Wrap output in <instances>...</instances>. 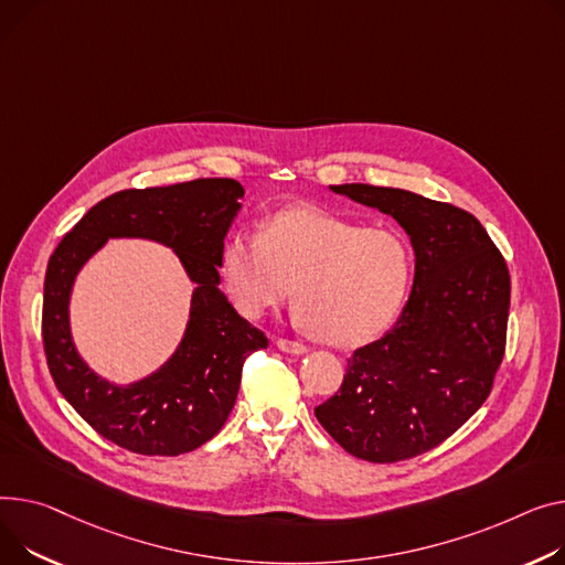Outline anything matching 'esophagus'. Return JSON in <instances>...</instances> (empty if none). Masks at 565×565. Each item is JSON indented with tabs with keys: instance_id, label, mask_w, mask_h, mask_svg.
Masks as SVG:
<instances>
[{
	"instance_id": "1",
	"label": "esophagus",
	"mask_w": 565,
	"mask_h": 565,
	"mask_svg": "<svg viewBox=\"0 0 565 565\" xmlns=\"http://www.w3.org/2000/svg\"><path fill=\"white\" fill-rule=\"evenodd\" d=\"M277 348L281 352H288V354H307V345L305 343H297V341H290V338H277Z\"/></svg>"
}]
</instances>
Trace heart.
I'll use <instances>...</instances> for the list:
<instances>
[{
  "mask_svg": "<svg viewBox=\"0 0 565 565\" xmlns=\"http://www.w3.org/2000/svg\"><path fill=\"white\" fill-rule=\"evenodd\" d=\"M220 277L249 320L281 307L322 343L365 345L399 316L413 277L408 241L391 227H363L318 206H290L263 220L258 234H234Z\"/></svg>",
  "mask_w": 565,
  "mask_h": 565,
  "instance_id": "obj_1",
  "label": "heart"
}]
</instances>
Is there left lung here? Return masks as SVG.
<instances>
[{"label": "left lung", "instance_id": "obj_1", "mask_svg": "<svg viewBox=\"0 0 565 565\" xmlns=\"http://www.w3.org/2000/svg\"><path fill=\"white\" fill-rule=\"evenodd\" d=\"M331 191L402 224L416 279L393 329L348 359L341 388L316 418L356 459L406 461L452 436L491 395L507 350L509 268L459 206L367 183Z\"/></svg>", "mask_w": 565, "mask_h": 565}]
</instances>
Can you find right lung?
Here are the masks:
<instances>
[{"label": "right lung", "mask_w": 565, "mask_h": 565, "mask_svg": "<svg viewBox=\"0 0 565 565\" xmlns=\"http://www.w3.org/2000/svg\"><path fill=\"white\" fill-rule=\"evenodd\" d=\"M236 179L206 177L161 188H129L95 204L63 236L47 263L43 348L58 393L106 440L134 455L193 452L227 423L245 359L268 348L217 288L224 236L241 209ZM149 237L172 246L198 284L192 320L175 356L147 381L113 387L78 359L66 322L71 281L108 237Z\"/></svg>", "instance_id": "right-lung-1"}]
</instances>
